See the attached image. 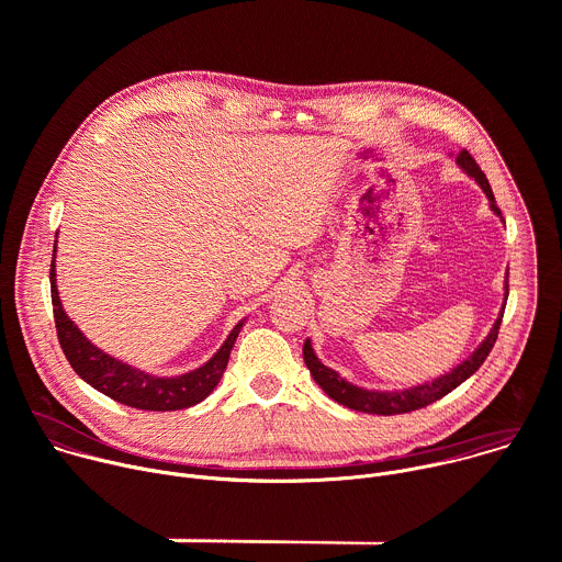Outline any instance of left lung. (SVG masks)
<instances>
[{"instance_id":"left-lung-1","label":"left lung","mask_w":562,"mask_h":562,"mask_svg":"<svg viewBox=\"0 0 562 562\" xmlns=\"http://www.w3.org/2000/svg\"><path fill=\"white\" fill-rule=\"evenodd\" d=\"M456 162L462 171H467L471 178H475V182L483 187V191L487 193V198L492 200V209L501 215V209L496 206V200H494V193H492V187H490V180L485 178V173L480 171V167L475 165V159L469 155L467 148L458 150L456 155ZM509 295V291H507ZM503 313L505 308L501 311V317L496 319L494 329L490 331L487 340L480 345L462 364H458L451 373L429 382V384H418V386H412L407 391H367V389H360L351 382H347L345 378H340L334 369L325 367L323 362H319L311 349V342L306 340L304 347H302V356H304V362L313 375V380L323 386V391L336 400V403L349 407V409H356V412H362V414H373V416H395V414H409V412H416V409H423L431 403H436V400L445 397L447 393H451L458 384H462L469 375H473L480 364H483L490 356V351L494 349L496 340H498V329H501V323H503Z\"/></svg>"}]
</instances>
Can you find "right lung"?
I'll list each match as a JSON object with an SVG mask.
<instances>
[{"label":"right lung","mask_w":562,"mask_h":562,"mask_svg":"<svg viewBox=\"0 0 562 562\" xmlns=\"http://www.w3.org/2000/svg\"><path fill=\"white\" fill-rule=\"evenodd\" d=\"M50 300H53L57 340L72 371L85 382H89L93 389L115 400V403H122L133 409H144V412H178V409H187L202 403V400L220 382L226 369L233 342L239 334V327H243V323H239L228 334L220 351L200 369L184 375H176V378H155L106 356L95 345H91L85 338V334L72 325V319L64 313L57 295L55 256L50 262Z\"/></svg>","instance_id":"add662e5"}]
</instances>
